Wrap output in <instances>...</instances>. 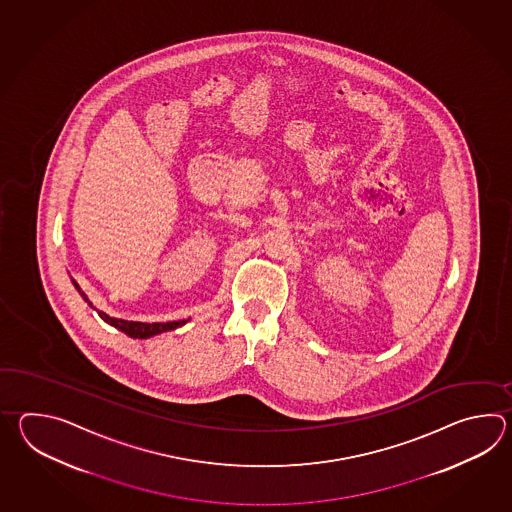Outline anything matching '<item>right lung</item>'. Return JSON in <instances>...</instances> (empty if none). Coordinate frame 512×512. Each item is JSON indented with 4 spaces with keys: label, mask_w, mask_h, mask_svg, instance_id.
<instances>
[{
    "label": "right lung",
    "mask_w": 512,
    "mask_h": 512,
    "mask_svg": "<svg viewBox=\"0 0 512 512\" xmlns=\"http://www.w3.org/2000/svg\"><path fill=\"white\" fill-rule=\"evenodd\" d=\"M73 285H75V289L80 293V296L86 300L87 305L93 307V304H91L89 298H87V294L80 289V285H78L75 280H73ZM93 309H95V307H93ZM97 313L106 324L117 327L119 331L126 333V335L131 338L155 337V335H161V333H166V331H172V329H177V327L185 326L186 322L190 320V318H188V320H177V322H152V324H148V322H135V320L113 318V316L106 315L104 311H98V309Z\"/></svg>",
    "instance_id": "1"
}]
</instances>
